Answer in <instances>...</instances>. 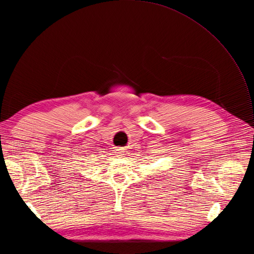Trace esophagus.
I'll use <instances>...</instances> for the list:
<instances>
[{"instance_id":"obj_1","label":"esophagus","mask_w":254,"mask_h":254,"mask_svg":"<svg viewBox=\"0 0 254 254\" xmlns=\"http://www.w3.org/2000/svg\"><path fill=\"white\" fill-rule=\"evenodd\" d=\"M117 153L119 154V156H122V155H124V153H125V150L124 148H122V147H119V148H117Z\"/></svg>"}]
</instances>
